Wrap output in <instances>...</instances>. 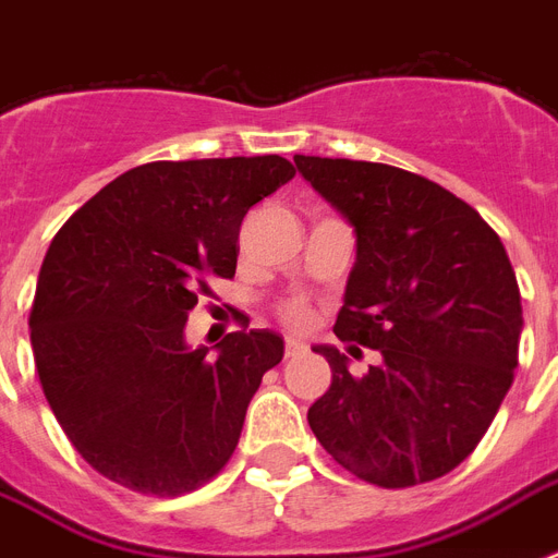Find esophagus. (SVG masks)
Listing matches in <instances>:
<instances>
[{
  "label": "esophagus",
  "instance_id": "obj_1",
  "mask_svg": "<svg viewBox=\"0 0 558 558\" xmlns=\"http://www.w3.org/2000/svg\"><path fill=\"white\" fill-rule=\"evenodd\" d=\"M306 353V344L298 339H289L287 341V359H295V356H304Z\"/></svg>",
  "mask_w": 558,
  "mask_h": 558
}]
</instances>
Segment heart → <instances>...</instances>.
Returning a JSON list of instances; mask_svg holds the SVG:
<instances>
[{
	"label": "heart",
	"mask_w": 558,
	"mask_h": 558,
	"mask_svg": "<svg viewBox=\"0 0 558 558\" xmlns=\"http://www.w3.org/2000/svg\"><path fill=\"white\" fill-rule=\"evenodd\" d=\"M280 322L287 324V327H295V330H301V327H306V324H310V310H306L301 301H289V304L280 306Z\"/></svg>",
	"instance_id": "heart-1"
}]
</instances>
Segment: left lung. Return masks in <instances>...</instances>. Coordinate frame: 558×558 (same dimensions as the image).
I'll use <instances>...</instances> for the list:
<instances>
[{
	"mask_svg": "<svg viewBox=\"0 0 558 558\" xmlns=\"http://www.w3.org/2000/svg\"><path fill=\"white\" fill-rule=\"evenodd\" d=\"M295 165L356 228L332 332L381 356L353 376L344 353L315 348L332 381L306 411L310 428L367 484L437 481L484 440L519 367L521 292L501 236L472 205L408 170L322 156Z\"/></svg>",
	"mask_w": 558,
	"mask_h": 558,
	"instance_id": "1",
	"label": "left lung"
}]
</instances>
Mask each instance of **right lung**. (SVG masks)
Wrapping results in <instances>:
<instances>
[{
	"label": "right lung",
	"instance_id": "obj_1",
	"mask_svg": "<svg viewBox=\"0 0 558 558\" xmlns=\"http://www.w3.org/2000/svg\"><path fill=\"white\" fill-rule=\"evenodd\" d=\"M292 177L280 156L150 161L57 231L31 304V348L57 423L95 472L173 498L231 460L283 339L228 332L208 359L187 350L185 322L210 280L234 278L248 208Z\"/></svg>",
	"mask_w": 558,
	"mask_h": 558
}]
</instances>
